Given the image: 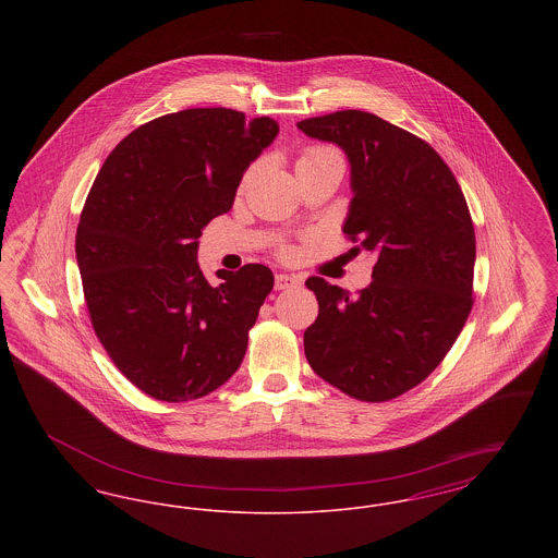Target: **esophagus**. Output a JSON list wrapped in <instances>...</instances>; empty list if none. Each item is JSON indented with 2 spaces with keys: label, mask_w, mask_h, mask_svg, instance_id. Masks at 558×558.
Masks as SVG:
<instances>
[{
  "label": "esophagus",
  "mask_w": 558,
  "mask_h": 558,
  "mask_svg": "<svg viewBox=\"0 0 558 558\" xmlns=\"http://www.w3.org/2000/svg\"><path fill=\"white\" fill-rule=\"evenodd\" d=\"M299 276H294V274H276V291H289V289H294V287H299Z\"/></svg>",
  "instance_id": "esophagus-1"
}]
</instances>
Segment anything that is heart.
Returning <instances> with one entry per match:
<instances>
[{
  "label": "heart",
  "instance_id": "b5f03b06",
  "mask_svg": "<svg viewBox=\"0 0 558 558\" xmlns=\"http://www.w3.org/2000/svg\"><path fill=\"white\" fill-rule=\"evenodd\" d=\"M328 159H341L339 150L332 148V146H319V144L318 146H307V148L301 153L299 160H296V169L307 167V165H316V162Z\"/></svg>",
  "mask_w": 558,
  "mask_h": 558
}]
</instances>
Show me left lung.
I'll use <instances>...</instances> for the list:
<instances>
[{
	"label": "left lung",
	"mask_w": 558,
	"mask_h": 558,
	"mask_svg": "<svg viewBox=\"0 0 558 558\" xmlns=\"http://www.w3.org/2000/svg\"><path fill=\"white\" fill-rule=\"evenodd\" d=\"M332 142L351 165L343 232L372 253L371 287L351 296L312 276L316 322L310 366L351 398L389 401L421 385L458 339L473 307L475 228L450 167L425 140L364 110L296 123Z\"/></svg>",
	"instance_id": "obj_1"
}]
</instances>
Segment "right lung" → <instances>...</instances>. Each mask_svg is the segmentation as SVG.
Here are the masks:
<instances>
[{
	"label": "right lung",
	"instance_id": "right-lung-1",
	"mask_svg": "<svg viewBox=\"0 0 558 558\" xmlns=\"http://www.w3.org/2000/svg\"><path fill=\"white\" fill-rule=\"evenodd\" d=\"M276 135L274 119L246 121L232 108L171 112L119 142L87 194L75 253L92 326L150 398H205L242 364L274 274L219 269L211 287L196 253Z\"/></svg>",
	"mask_w": 558,
	"mask_h": 558
}]
</instances>
